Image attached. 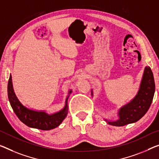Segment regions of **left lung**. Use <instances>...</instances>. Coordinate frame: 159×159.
<instances>
[{
    "mask_svg": "<svg viewBox=\"0 0 159 159\" xmlns=\"http://www.w3.org/2000/svg\"><path fill=\"white\" fill-rule=\"evenodd\" d=\"M155 92V82L150 67L146 66L143 70L137 94L127 104L123 105L117 112L116 120L104 121L112 126H122L139 121L147 112L152 102ZM92 96L93 91L92 89Z\"/></svg>",
    "mask_w": 159,
    "mask_h": 159,
    "instance_id": "1",
    "label": "left lung"
}]
</instances>
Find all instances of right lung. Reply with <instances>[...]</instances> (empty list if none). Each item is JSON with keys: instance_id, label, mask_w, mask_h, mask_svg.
<instances>
[{"instance_id": "1", "label": "right lung", "mask_w": 159, "mask_h": 159, "mask_svg": "<svg viewBox=\"0 0 159 159\" xmlns=\"http://www.w3.org/2000/svg\"><path fill=\"white\" fill-rule=\"evenodd\" d=\"M72 92V89H69L68 91L64 107L59 111L50 114L45 110H35L30 109L21 103L14 92L11 75H10L8 84V99L16 116L26 126L41 130H50L57 127L62 123L67 115V101Z\"/></svg>"}]
</instances>
